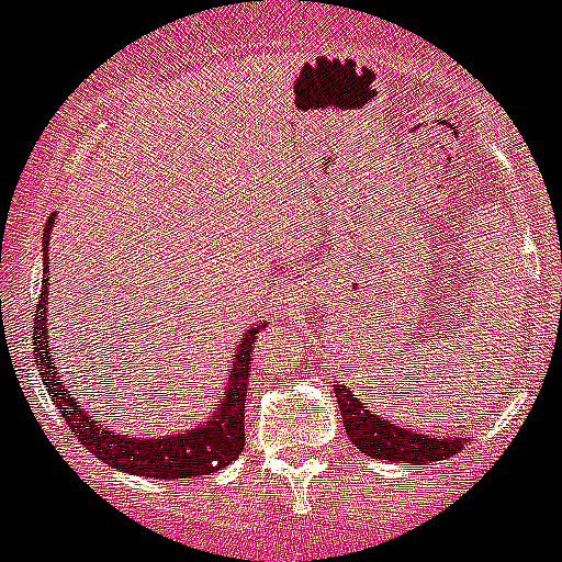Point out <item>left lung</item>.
I'll use <instances>...</instances> for the list:
<instances>
[{"mask_svg": "<svg viewBox=\"0 0 562 562\" xmlns=\"http://www.w3.org/2000/svg\"><path fill=\"white\" fill-rule=\"evenodd\" d=\"M337 390V404L342 412V424L351 442L362 454L373 460L390 462H426L446 460L462 449V437H435V435H415V431L401 429L393 420H384L368 409L353 393L342 384H334Z\"/></svg>", "mask_w": 562, "mask_h": 562, "instance_id": "1", "label": "left lung"}]
</instances>
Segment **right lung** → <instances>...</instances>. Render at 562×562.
Returning a JSON list of instances; mask_svg holds the SVG:
<instances>
[{
  "label": "right lung",
  "instance_id": "add662e5",
  "mask_svg": "<svg viewBox=\"0 0 562 562\" xmlns=\"http://www.w3.org/2000/svg\"><path fill=\"white\" fill-rule=\"evenodd\" d=\"M53 220L44 231V284H41V301L35 303V364H38L41 382L46 384V393L53 395L55 406L60 409L69 429L75 431L82 449L100 457L105 465L122 468L136 476H150V480H187V476H209V473L223 471L225 465L236 460L245 449V395L247 375H250V353H254L256 334L259 326L247 328L241 337L239 351H236L234 370L228 375V387L214 401V415L200 420V426L189 431L164 437H133L111 429L108 420L89 415L77 406L75 393L66 387L64 375L55 368V359L49 353V312H46V286H49V231ZM116 418V412H111Z\"/></svg>",
  "mask_w": 562,
  "mask_h": 562
}]
</instances>
